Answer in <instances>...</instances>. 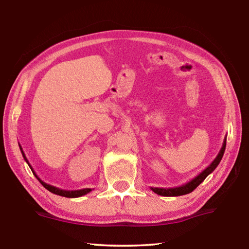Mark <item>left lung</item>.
<instances>
[{
	"label": "left lung",
	"mask_w": 249,
	"mask_h": 249,
	"mask_svg": "<svg viewBox=\"0 0 249 249\" xmlns=\"http://www.w3.org/2000/svg\"><path fill=\"white\" fill-rule=\"evenodd\" d=\"M226 145H227V136L225 137V140H223L222 147L220 151H219V153L215 158V160H213L202 173H199L196 178L190 180L189 182L176 188H152L151 187V190H152L154 193H157L159 196H184V194L191 193L194 189H196V187L199 186V184L205 180V178L209 174H212L213 170L216 169V167L218 166L219 163H220V160L223 157V153H225Z\"/></svg>",
	"instance_id": "8db88e82"
}]
</instances>
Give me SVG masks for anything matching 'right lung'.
I'll list each match as a JSON object with an SVG mask.
<instances>
[{
  "instance_id": "obj_1",
  "label": "right lung",
  "mask_w": 249,
  "mask_h": 249,
  "mask_svg": "<svg viewBox=\"0 0 249 249\" xmlns=\"http://www.w3.org/2000/svg\"><path fill=\"white\" fill-rule=\"evenodd\" d=\"M19 148H20V151H21V153H22V157H23L24 160H26V162H27V164L29 165V167L31 168L32 173L34 174V176H36V179L38 180V181L41 182L42 186H43L44 188H45V189H47L48 191H50V192H52V193H53V194H57V196H65V197H80V196H85V194L89 193V192L91 191V189H89V188L81 189V190H63V189H59V188H57V187H53V186H52V184H48V183H46V182H44L43 180H41L40 178H38V177H37V175H36V173H34V170L32 169L31 165L29 164V160H27L26 155H24V153H23V151H22V148L20 147V144H19Z\"/></svg>"
}]
</instances>
